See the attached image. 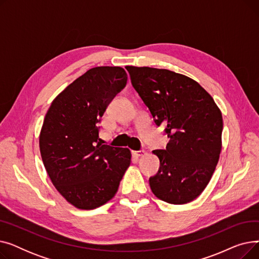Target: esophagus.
I'll list each match as a JSON object with an SVG mask.
<instances>
[{
    "mask_svg": "<svg viewBox=\"0 0 259 259\" xmlns=\"http://www.w3.org/2000/svg\"><path fill=\"white\" fill-rule=\"evenodd\" d=\"M133 154H134L135 156L140 157V156H143V155L145 154V151H144V150H140V151H133Z\"/></svg>",
    "mask_w": 259,
    "mask_h": 259,
    "instance_id": "1",
    "label": "esophagus"
}]
</instances>
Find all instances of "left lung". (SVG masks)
<instances>
[{
	"mask_svg": "<svg viewBox=\"0 0 259 259\" xmlns=\"http://www.w3.org/2000/svg\"><path fill=\"white\" fill-rule=\"evenodd\" d=\"M131 83L165 126L169 143L154 150L159 170L149 180L153 194L173 205L198 197L209 184L222 150L223 116L213 98L196 80L167 69L126 66Z\"/></svg>",
	"mask_w": 259,
	"mask_h": 259,
	"instance_id": "left-lung-1",
	"label": "left lung"
}]
</instances>
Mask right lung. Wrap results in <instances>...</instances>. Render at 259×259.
Segmentation results:
<instances>
[{"label": "right lung", "instance_id": "1", "mask_svg": "<svg viewBox=\"0 0 259 259\" xmlns=\"http://www.w3.org/2000/svg\"><path fill=\"white\" fill-rule=\"evenodd\" d=\"M121 67L89 69L54 99L39 133L49 179L77 209L99 208L114 197L131 162L128 148L102 145L98 122L127 84Z\"/></svg>", "mask_w": 259, "mask_h": 259}]
</instances>
